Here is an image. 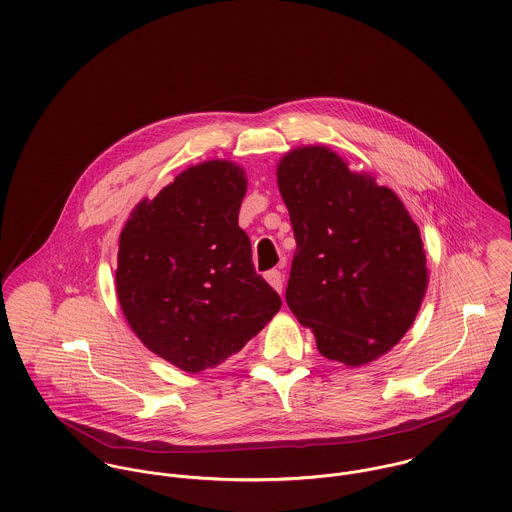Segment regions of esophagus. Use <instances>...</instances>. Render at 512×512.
I'll use <instances>...</instances> for the list:
<instances>
[{
	"mask_svg": "<svg viewBox=\"0 0 512 512\" xmlns=\"http://www.w3.org/2000/svg\"><path fill=\"white\" fill-rule=\"evenodd\" d=\"M266 280H268V284L276 290V292H282V288H284V274L280 272V270H270V272H266Z\"/></svg>",
	"mask_w": 512,
	"mask_h": 512,
	"instance_id": "esophagus-1",
	"label": "esophagus"
}]
</instances>
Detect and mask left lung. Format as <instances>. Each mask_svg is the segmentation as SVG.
<instances>
[{"mask_svg":"<svg viewBox=\"0 0 512 512\" xmlns=\"http://www.w3.org/2000/svg\"><path fill=\"white\" fill-rule=\"evenodd\" d=\"M295 254L286 301L323 357L365 365L412 327L428 270L418 224L368 175L327 147H299L278 167Z\"/></svg>","mask_w":512,"mask_h":512,"instance_id":"8db88e82","label":"left lung"}]
</instances>
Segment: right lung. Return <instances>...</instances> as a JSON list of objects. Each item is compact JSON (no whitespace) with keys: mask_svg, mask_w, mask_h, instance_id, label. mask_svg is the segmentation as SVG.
I'll return each instance as SVG.
<instances>
[{"mask_svg":"<svg viewBox=\"0 0 512 512\" xmlns=\"http://www.w3.org/2000/svg\"><path fill=\"white\" fill-rule=\"evenodd\" d=\"M244 171L205 161L183 171L120 234L116 292L149 351L187 372L238 353L280 311L238 226Z\"/></svg>","mask_w":512,"mask_h":512,"instance_id":"add662e5","label":"right lung"}]
</instances>
